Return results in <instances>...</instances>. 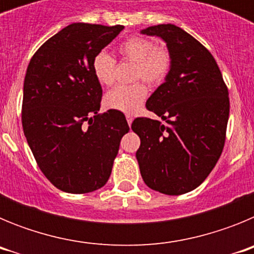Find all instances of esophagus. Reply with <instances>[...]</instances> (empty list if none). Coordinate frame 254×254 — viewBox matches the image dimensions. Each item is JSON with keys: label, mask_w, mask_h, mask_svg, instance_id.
Segmentation results:
<instances>
[{"label": "esophagus", "mask_w": 254, "mask_h": 254, "mask_svg": "<svg viewBox=\"0 0 254 254\" xmlns=\"http://www.w3.org/2000/svg\"><path fill=\"white\" fill-rule=\"evenodd\" d=\"M132 121H133V120H132V117L131 116H127V122H128L129 127H131V125H132Z\"/></svg>", "instance_id": "34e87169"}]
</instances>
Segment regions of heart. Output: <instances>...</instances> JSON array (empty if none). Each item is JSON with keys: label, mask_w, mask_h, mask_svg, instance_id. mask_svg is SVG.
Masks as SVG:
<instances>
[{"label": "heart", "mask_w": 254, "mask_h": 254, "mask_svg": "<svg viewBox=\"0 0 254 254\" xmlns=\"http://www.w3.org/2000/svg\"><path fill=\"white\" fill-rule=\"evenodd\" d=\"M118 53L122 58L136 64L133 80H142L152 86L163 81L172 64L169 51L164 47H156L147 38H128L118 46ZM91 66L99 84L104 86L113 84L116 61L109 53L99 52L94 57ZM146 94V87L140 82L128 86L120 85L105 94L104 107L125 114H134L142 105Z\"/></svg>", "instance_id": "obj_1"}]
</instances>
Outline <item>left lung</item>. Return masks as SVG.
<instances>
[{
	"instance_id": "left-lung-1",
	"label": "left lung",
	"mask_w": 254,
	"mask_h": 254,
	"mask_svg": "<svg viewBox=\"0 0 254 254\" xmlns=\"http://www.w3.org/2000/svg\"><path fill=\"white\" fill-rule=\"evenodd\" d=\"M140 33L163 39L172 64L146 102L147 109L165 123L136 118L131 126L141 140L136 158L147 187L178 196L198 187L219 160L229 93L215 58L187 31L160 24Z\"/></svg>"
}]
</instances>
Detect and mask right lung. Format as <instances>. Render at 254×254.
<instances>
[{
	"mask_svg": "<svg viewBox=\"0 0 254 254\" xmlns=\"http://www.w3.org/2000/svg\"><path fill=\"white\" fill-rule=\"evenodd\" d=\"M123 29L73 22L49 38L26 69L24 134L44 176L67 193L102 188L129 131L121 112L98 114L103 91L91 66Z\"/></svg>",
	"mask_w": 254,
	"mask_h": 254,
	"instance_id": "add662e5",
	"label": "right lung"
}]
</instances>
